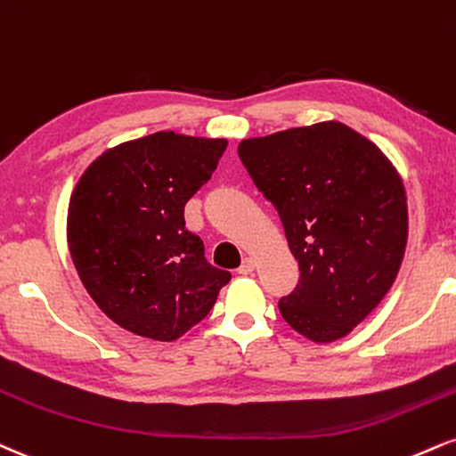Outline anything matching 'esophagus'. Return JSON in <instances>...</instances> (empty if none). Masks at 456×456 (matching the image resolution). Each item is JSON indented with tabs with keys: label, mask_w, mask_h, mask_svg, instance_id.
<instances>
[{
	"label": "esophagus",
	"mask_w": 456,
	"mask_h": 456,
	"mask_svg": "<svg viewBox=\"0 0 456 456\" xmlns=\"http://www.w3.org/2000/svg\"><path fill=\"white\" fill-rule=\"evenodd\" d=\"M240 273H244V276H248V273H252L255 272V261L252 259H248V256H246V259L242 261V265H240V270H238Z\"/></svg>",
	"instance_id": "esophagus-1"
}]
</instances>
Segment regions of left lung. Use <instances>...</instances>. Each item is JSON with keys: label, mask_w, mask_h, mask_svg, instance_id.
I'll list each match as a JSON object with an SVG mask.
<instances>
[{"label": "left lung", "mask_w": 456, "mask_h": 456, "mask_svg": "<svg viewBox=\"0 0 456 456\" xmlns=\"http://www.w3.org/2000/svg\"><path fill=\"white\" fill-rule=\"evenodd\" d=\"M240 161L281 216L299 282L284 321L312 342L344 338L380 304L402 265L408 206L380 148L342 123L242 140Z\"/></svg>", "instance_id": "8db88e82"}]
</instances>
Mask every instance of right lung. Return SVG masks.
<instances>
[{"label":"right lung","mask_w":456,"mask_h":456,"mask_svg":"<svg viewBox=\"0 0 456 456\" xmlns=\"http://www.w3.org/2000/svg\"><path fill=\"white\" fill-rule=\"evenodd\" d=\"M227 140L159 131L103 152L76 184L68 244L95 304L135 336L172 342L204 321L232 273L204 256L184 206Z\"/></svg>","instance_id":"obj_1"}]
</instances>
